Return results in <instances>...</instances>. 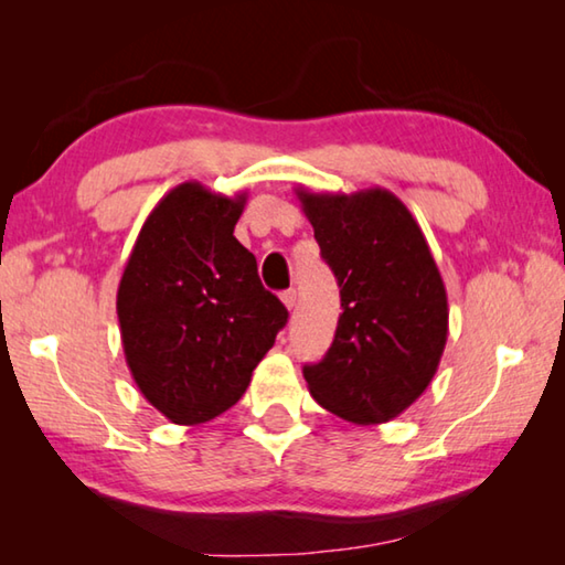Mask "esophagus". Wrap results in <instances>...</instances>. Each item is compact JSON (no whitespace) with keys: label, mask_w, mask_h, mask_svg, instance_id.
Wrapping results in <instances>:
<instances>
[{"label":"esophagus","mask_w":565,"mask_h":565,"mask_svg":"<svg viewBox=\"0 0 565 565\" xmlns=\"http://www.w3.org/2000/svg\"><path fill=\"white\" fill-rule=\"evenodd\" d=\"M281 301H284V306H286V309H294V306H296V301H299V296H296V289H286L284 294H281Z\"/></svg>","instance_id":"obj_1"}]
</instances>
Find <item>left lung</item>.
Returning a JSON list of instances; mask_svg holds the SVG:
<instances>
[{
  "mask_svg": "<svg viewBox=\"0 0 565 565\" xmlns=\"http://www.w3.org/2000/svg\"><path fill=\"white\" fill-rule=\"evenodd\" d=\"M323 262L341 289L333 343L303 379L319 404L351 424H384L424 394L444 356L448 299L426 236L386 189H296Z\"/></svg>",
  "mask_w": 565,
  "mask_h": 565,
  "instance_id": "left-lung-1",
  "label": "left lung"
}]
</instances>
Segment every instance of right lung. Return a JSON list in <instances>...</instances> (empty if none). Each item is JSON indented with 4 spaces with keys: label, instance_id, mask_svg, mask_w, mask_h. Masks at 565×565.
Listing matches in <instances>:
<instances>
[{
    "label": "right lung",
    "instance_id": "obj_1",
    "mask_svg": "<svg viewBox=\"0 0 565 565\" xmlns=\"http://www.w3.org/2000/svg\"><path fill=\"white\" fill-rule=\"evenodd\" d=\"M244 204L246 194L184 181L147 216L124 266V356L171 424H206L232 408L289 319L234 236Z\"/></svg>",
    "mask_w": 565,
    "mask_h": 565
}]
</instances>
